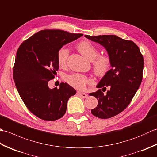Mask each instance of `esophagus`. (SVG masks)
Listing matches in <instances>:
<instances>
[{"instance_id": "34e87169", "label": "esophagus", "mask_w": 157, "mask_h": 157, "mask_svg": "<svg viewBox=\"0 0 157 157\" xmlns=\"http://www.w3.org/2000/svg\"><path fill=\"white\" fill-rule=\"evenodd\" d=\"M78 95H79V96H81V97H82V98H86L88 97V94H86V93H83V92H78Z\"/></svg>"}]
</instances>
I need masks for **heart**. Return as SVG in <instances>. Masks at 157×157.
Wrapping results in <instances>:
<instances>
[{"mask_svg":"<svg viewBox=\"0 0 157 157\" xmlns=\"http://www.w3.org/2000/svg\"><path fill=\"white\" fill-rule=\"evenodd\" d=\"M78 48L83 55L92 61L93 69L96 75L103 76L108 72L111 65V60L109 55L105 54L98 55V50L90 42L87 40L79 42ZM69 54V50L65 46H63L58 51L56 57L58 65L61 67L66 66ZM65 79L69 86L78 90L84 89L86 85L93 82L91 78L78 73L66 75Z\"/></svg>","mask_w":157,"mask_h":157,"instance_id":"1","label":"heart"}]
</instances>
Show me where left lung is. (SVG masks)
I'll use <instances>...</instances> for the list:
<instances>
[{"instance_id": "obj_1", "label": "left lung", "mask_w": 157, "mask_h": 157, "mask_svg": "<svg viewBox=\"0 0 157 157\" xmlns=\"http://www.w3.org/2000/svg\"><path fill=\"white\" fill-rule=\"evenodd\" d=\"M85 37L104 46L111 60L109 70L97 85L98 91L89 94L98 100V105L91 110L101 119L113 117L125 110L137 92L142 80L144 59L138 46L129 40L115 35ZM109 88L107 94H104Z\"/></svg>"}]
</instances>
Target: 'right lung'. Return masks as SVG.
<instances>
[{
  "mask_svg": "<svg viewBox=\"0 0 157 157\" xmlns=\"http://www.w3.org/2000/svg\"><path fill=\"white\" fill-rule=\"evenodd\" d=\"M82 36L61 29H44L25 40L18 48L13 71L15 86L26 107L40 119L55 121L61 118L69 98L75 94V89L67 83L52 89L48 83L59 69V50Z\"/></svg>",
  "mask_w": 157,
  "mask_h": 157,
  "instance_id": "obj_1",
  "label": "right lung"
}]
</instances>
